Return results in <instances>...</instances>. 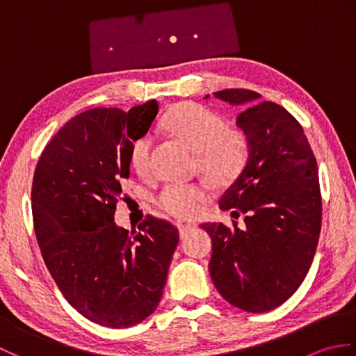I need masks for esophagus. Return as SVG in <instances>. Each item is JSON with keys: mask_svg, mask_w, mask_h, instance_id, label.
Wrapping results in <instances>:
<instances>
[{"mask_svg": "<svg viewBox=\"0 0 356 356\" xmlns=\"http://www.w3.org/2000/svg\"><path fill=\"white\" fill-rule=\"evenodd\" d=\"M179 231H180V237H185L188 232L194 229V225H190V223H179Z\"/></svg>", "mask_w": 356, "mask_h": 356, "instance_id": "34e87169", "label": "esophagus"}]
</instances>
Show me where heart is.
Returning a JSON list of instances; mask_svg holds the SVG:
<instances>
[{"label": "heart", "mask_w": 356, "mask_h": 356, "mask_svg": "<svg viewBox=\"0 0 356 356\" xmlns=\"http://www.w3.org/2000/svg\"><path fill=\"white\" fill-rule=\"evenodd\" d=\"M165 130L195 151L199 170L217 184L231 182L243 170L249 156V139L237 127H226L223 119L203 105L184 102L163 118ZM151 138L136 139L130 151V165L136 174L151 172ZM209 199L207 186L200 184H170L157 197L166 213L179 218L200 216Z\"/></svg>", "instance_id": "1"}]
</instances>
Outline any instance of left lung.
<instances>
[{"instance_id": "obj_1", "label": "left lung", "mask_w": 356, "mask_h": 356, "mask_svg": "<svg viewBox=\"0 0 356 356\" xmlns=\"http://www.w3.org/2000/svg\"><path fill=\"white\" fill-rule=\"evenodd\" d=\"M241 105L237 125L249 139L248 163L218 205L245 216V226L203 223L213 238L209 274L229 305L260 314L298 289L311 268L321 231L318 166L303 127L282 105L252 90L216 92ZM208 97V96H207Z\"/></svg>"}]
</instances>
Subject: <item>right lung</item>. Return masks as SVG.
I'll return each instance as SVG.
<instances>
[{"instance_id":"1","label":"right lung","mask_w":356,"mask_h":356,"mask_svg":"<svg viewBox=\"0 0 356 356\" xmlns=\"http://www.w3.org/2000/svg\"><path fill=\"white\" fill-rule=\"evenodd\" d=\"M159 113L157 101L92 108L44 148L32 184V214L45 266L64 298L105 327H128L156 311L179 229L148 214L118 228L116 203L130 177V151Z\"/></svg>"}]
</instances>
